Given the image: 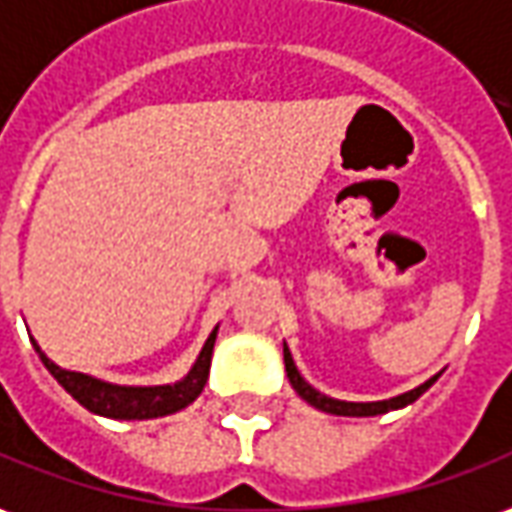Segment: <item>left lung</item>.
Listing matches in <instances>:
<instances>
[{
    "instance_id": "left-lung-1",
    "label": "left lung",
    "mask_w": 512,
    "mask_h": 512,
    "mask_svg": "<svg viewBox=\"0 0 512 512\" xmlns=\"http://www.w3.org/2000/svg\"><path fill=\"white\" fill-rule=\"evenodd\" d=\"M284 368H287V379H290L292 390H295L306 404H312V407L320 412H329V415H348V418H370V415H384V412L390 410H401V407H407V404H412V401H418V398L424 396L426 390L438 382L440 376L438 373V376L426 379L424 384H418L415 390H407V393H401V396L396 398H384V401H340V398H331L326 396V393H320V390H315L312 384L303 379L301 370L295 368V359H292L287 343H284Z\"/></svg>"
}]
</instances>
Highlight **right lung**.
<instances>
[{"mask_svg":"<svg viewBox=\"0 0 512 512\" xmlns=\"http://www.w3.org/2000/svg\"><path fill=\"white\" fill-rule=\"evenodd\" d=\"M217 329L220 326H214L209 340L203 345V351L197 354L195 365H192V370L183 379L172 384H150V387L102 382L97 376H88V373H80V370H66L61 365H55L41 351V345L35 343L33 337L30 340H33L35 351H38V357L44 362V368L88 412L102 415V418H114V421H150V418H164V415H172V412L189 407L203 393V387L209 382L211 351H214Z\"/></svg>","mask_w":512,"mask_h":512,"instance_id":"add662e5","label":"right lung"}]
</instances>
